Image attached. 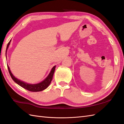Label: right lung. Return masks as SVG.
I'll use <instances>...</instances> for the list:
<instances>
[{"label":"right lung","mask_w":124,"mask_h":124,"mask_svg":"<svg viewBox=\"0 0 124 124\" xmlns=\"http://www.w3.org/2000/svg\"><path fill=\"white\" fill-rule=\"evenodd\" d=\"M10 41H11V40H10L9 42H8V45L7 46L6 54V52H7V49L8 47H9V46L10 45ZM7 67H8V71H9V73L11 78H12L13 80L16 83H17L21 87H23L24 89L28 91H30L39 92V91H42L46 89V88L49 86V85L51 83V82L52 81V79H53V75L55 70V68H56V66H54L53 67V68H52L50 71V72L49 73V75L45 79H44V80H43L42 82H41L40 83H37V84H30V83H26V82H25L24 81L20 80V79H17L13 75V74L12 73V72H11L10 68L9 66H8V65L7 66Z\"/></svg>","instance_id":"1"}]
</instances>
